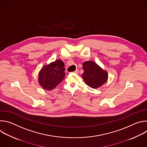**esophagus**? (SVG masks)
I'll use <instances>...</instances> for the list:
<instances>
[{
	"mask_svg": "<svg viewBox=\"0 0 147 147\" xmlns=\"http://www.w3.org/2000/svg\"><path fill=\"white\" fill-rule=\"evenodd\" d=\"M74 73H76V74H78V73H79V70H78V69H76V70L74 71Z\"/></svg>",
	"mask_w": 147,
	"mask_h": 147,
	"instance_id": "obj_1",
	"label": "esophagus"
}]
</instances>
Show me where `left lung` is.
I'll list each match as a JSON object with an SVG mask.
<instances>
[{
  "mask_svg": "<svg viewBox=\"0 0 147 147\" xmlns=\"http://www.w3.org/2000/svg\"><path fill=\"white\" fill-rule=\"evenodd\" d=\"M84 72L82 77L87 84L92 88H97L107 81L108 73L103 70L95 62L86 61L83 63Z\"/></svg>",
  "mask_w": 147,
  "mask_h": 147,
  "instance_id": "8db88e82",
  "label": "left lung"
}]
</instances>
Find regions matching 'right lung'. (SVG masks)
Returning <instances> with one entry per match:
<instances>
[{"label": "right lung", "mask_w": 147, "mask_h": 147, "mask_svg": "<svg viewBox=\"0 0 147 147\" xmlns=\"http://www.w3.org/2000/svg\"><path fill=\"white\" fill-rule=\"evenodd\" d=\"M65 63L57 60L42 67L39 73L38 81L44 89L52 90L63 80L65 77Z\"/></svg>", "instance_id": "1"}]
</instances>
